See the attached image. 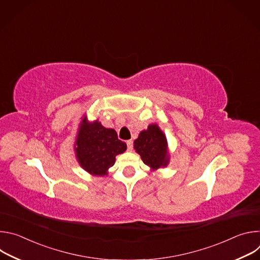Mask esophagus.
<instances>
[{"mask_svg":"<svg viewBox=\"0 0 260 260\" xmlns=\"http://www.w3.org/2000/svg\"><path fill=\"white\" fill-rule=\"evenodd\" d=\"M126 145H127V150L132 151L133 150V141L132 140L126 141Z\"/></svg>","mask_w":260,"mask_h":260,"instance_id":"34e87169","label":"esophagus"}]
</instances>
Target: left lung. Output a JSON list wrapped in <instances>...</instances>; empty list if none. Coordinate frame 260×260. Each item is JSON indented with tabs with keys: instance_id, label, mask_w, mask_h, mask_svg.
<instances>
[{
	"instance_id": "8db88e82",
	"label": "left lung",
	"mask_w": 260,
	"mask_h": 260,
	"mask_svg": "<svg viewBox=\"0 0 260 260\" xmlns=\"http://www.w3.org/2000/svg\"><path fill=\"white\" fill-rule=\"evenodd\" d=\"M134 149L151 171L167 168L170 162L167 137L156 123L149 124L139 134L134 142Z\"/></svg>"
}]
</instances>
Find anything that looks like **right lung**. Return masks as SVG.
<instances>
[{
    "instance_id": "add662e5",
    "label": "right lung",
    "mask_w": 260,
    "mask_h": 260,
    "mask_svg": "<svg viewBox=\"0 0 260 260\" xmlns=\"http://www.w3.org/2000/svg\"><path fill=\"white\" fill-rule=\"evenodd\" d=\"M126 150V144L117 138L113 128H106L96 119L81 117L74 143V152L79 166L92 176H107L115 157Z\"/></svg>"
}]
</instances>
